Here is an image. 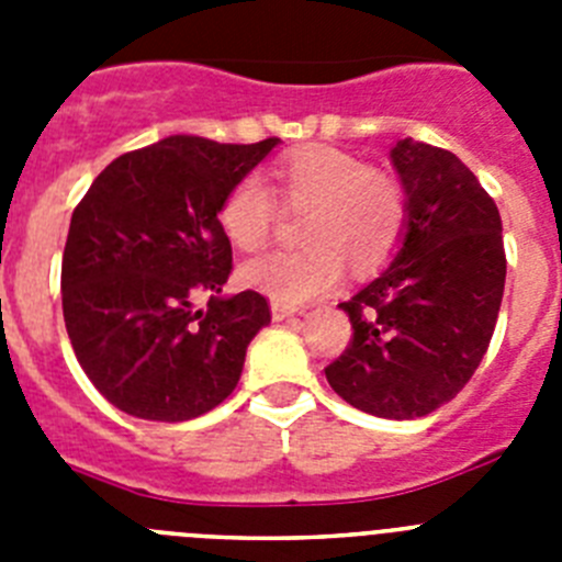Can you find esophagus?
Here are the masks:
<instances>
[{"mask_svg":"<svg viewBox=\"0 0 562 562\" xmlns=\"http://www.w3.org/2000/svg\"><path fill=\"white\" fill-rule=\"evenodd\" d=\"M272 317H276V321H284V317H292L295 315V306H290V304H281V301H272Z\"/></svg>","mask_w":562,"mask_h":562,"instance_id":"34e87169","label":"esophagus"}]
</instances>
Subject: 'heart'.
<instances>
[{"instance_id":"obj_1","label":"heart","mask_w":562,"mask_h":562,"mask_svg":"<svg viewBox=\"0 0 562 562\" xmlns=\"http://www.w3.org/2000/svg\"><path fill=\"white\" fill-rule=\"evenodd\" d=\"M272 192L258 177H245L220 205V227L231 245L256 252L270 241L284 211H306L297 236L301 250H276L241 267V284L281 304H304L331 290L340 267L366 272L380 267L396 247L405 225V202L389 177L371 171L360 157L329 146L290 154L272 171Z\"/></svg>"}]
</instances>
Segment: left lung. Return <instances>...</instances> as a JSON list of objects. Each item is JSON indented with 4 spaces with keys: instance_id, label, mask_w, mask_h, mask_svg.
<instances>
[{
    "instance_id": "1",
    "label": "left lung",
    "mask_w": 562,
    "mask_h": 562,
    "mask_svg": "<svg viewBox=\"0 0 562 562\" xmlns=\"http://www.w3.org/2000/svg\"><path fill=\"white\" fill-rule=\"evenodd\" d=\"M405 188V241L342 312L351 340L326 380L382 419H414L453 400L493 340L506 281L501 213L475 173L411 137L391 148Z\"/></svg>"
}]
</instances>
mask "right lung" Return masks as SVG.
Here are the masks:
<instances>
[{"mask_svg": "<svg viewBox=\"0 0 562 562\" xmlns=\"http://www.w3.org/2000/svg\"><path fill=\"white\" fill-rule=\"evenodd\" d=\"M276 143L173 134L109 162L72 211L64 324L83 374L114 408L186 422L233 394L270 304L256 290L222 295L233 250L220 205ZM202 296L209 306L196 311Z\"/></svg>", "mask_w": 562, "mask_h": 562, "instance_id": "right-lung-1", "label": "right lung"}]
</instances>
